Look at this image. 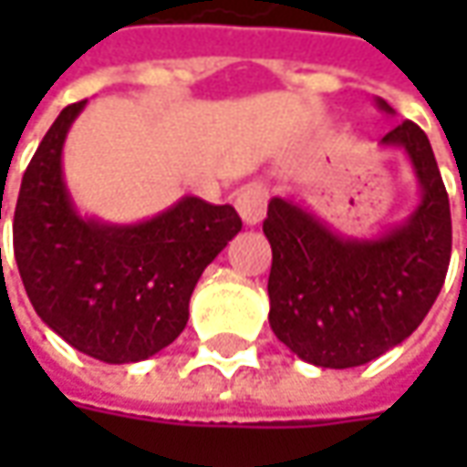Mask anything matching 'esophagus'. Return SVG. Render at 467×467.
Here are the masks:
<instances>
[{"mask_svg":"<svg viewBox=\"0 0 467 467\" xmlns=\"http://www.w3.org/2000/svg\"><path fill=\"white\" fill-rule=\"evenodd\" d=\"M236 210L242 215V221L246 225H257L265 218V210H267V187L260 182H252L246 187L239 189L236 194Z\"/></svg>","mask_w":467,"mask_h":467,"instance_id":"1","label":"esophagus"}]
</instances>
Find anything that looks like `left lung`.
I'll return each instance as SVG.
<instances>
[{"label":"left lung","instance_id":"obj_1","mask_svg":"<svg viewBox=\"0 0 467 467\" xmlns=\"http://www.w3.org/2000/svg\"><path fill=\"white\" fill-rule=\"evenodd\" d=\"M377 109L395 114L382 99ZM382 145L408 155L421 189L400 225L356 239L288 197L267 205L262 231L273 246L270 327L314 367H361L400 346L437 301L450 267V197L429 137L405 119Z\"/></svg>","mask_w":467,"mask_h":467}]
</instances>
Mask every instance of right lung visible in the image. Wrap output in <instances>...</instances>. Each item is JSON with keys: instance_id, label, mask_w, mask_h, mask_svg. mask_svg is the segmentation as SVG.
Listing matches in <instances>:
<instances>
[{"instance_id": "add662e5", "label": "right lung", "mask_w": 467, "mask_h": 467, "mask_svg": "<svg viewBox=\"0 0 467 467\" xmlns=\"http://www.w3.org/2000/svg\"><path fill=\"white\" fill-rule=\"evenodd\" d=\"M85 103L64 109L26 169L12 223L15 262L36 314L72 348L135 364L187 327L192 291L242 231V218L200 197L130 225L82 218L64 184L62 148Z\"/></svg>"}]
</instances>
